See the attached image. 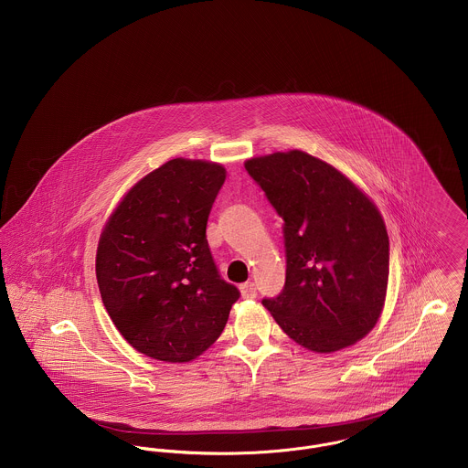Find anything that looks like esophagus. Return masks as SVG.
Returning a JSON list of instances; mask_svg holds the SVG:
<instances>
[{"label":"esophagus","instance_id":"esophagus-1","mask_svg":"<svg viewBox=\"0 0 468 468\" xmlns=\"http://www.w3.org/2000/svg\"><path fill=\"white\" fill-rule=\"evenodd\" d=\"M240 293H242L244 299H254L256 297V284L252 281L240 284Z\"/></svg>","mask_w":468,"mask_h":468}]
</instances>
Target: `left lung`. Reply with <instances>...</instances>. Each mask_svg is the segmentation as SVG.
Instances as JSON below:
<instances>
[{
	"label": "left lung",
	"instance_id": "1",
	"mask_svg": "<svg viewBox=\"0 0 468 468\" xmlns=\"http://www.w3.org/2000/svg\"><path fill=\"white\" fill-rule=\"evenodd\" d=\"M282 218L286 281L261 303L303 348L329 354L362 339L380 318L388 237L373 201L335 167L301 152L246 161Z\"/></svg>",
	"mask_w": 468,
	"mask_h": 468
}]
</instances>
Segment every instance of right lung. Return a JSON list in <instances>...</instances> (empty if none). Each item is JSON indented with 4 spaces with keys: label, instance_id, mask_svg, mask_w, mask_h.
Instances as JSON below:
<instances>
[{
    "label": "right lung",
    "instance_id": "1",
    "mask_svg": "<svg viewBox=\"0 0 468 468\" xmlns=\"http://www.w3.org/2000/svg\"><path fill=\"white\" fill-rule=\"evenodd\" d=\"M224 180L216 163L167 161L123 196L101 235L95 271L102 303L127 343L148 357H197L240 297L220 277L207 240Z\"/></svg>",
    "mask_w": 468,
    "mask_h": 468
}]
</instances>
